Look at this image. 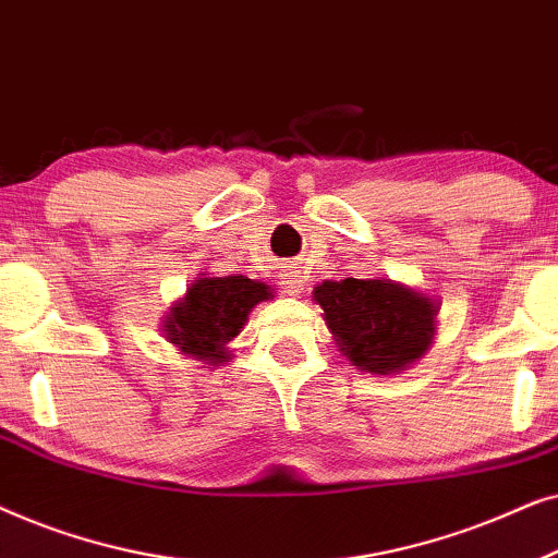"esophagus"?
<instances>
[{
    "mask_svg": "<svg viewBox=\"0 0 558 558\" xmlns=\"http://www.w3.org/2000/svg\"><path fill=\"white\" fill-rule=\"evenodd\" d=\"M304 287V281L300 277H284L281 281V289H284V294H300V289Z\"/></svg>",
    "mask_w": 558,
    "mask_h": 558,
    "instance_id": "1",
    "label": "esophagus"
}]
</instances>
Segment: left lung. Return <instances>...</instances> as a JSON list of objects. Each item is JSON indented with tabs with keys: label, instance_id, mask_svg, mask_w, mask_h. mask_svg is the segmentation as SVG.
Instances as JSON below:
<instances>
[{
	"label": "left lung",
	"instance_id": "obj_1",
	"mask_svg": "<svg viewBox=\"0 0 558 558\" xmlns=\"http://www.w3.org/2000/svg\"><path fill=\"white\" fill-rule=\"evenodd\" d=\"M315 302L342 355L361 371L399 373L432 345L434 302L391 279L323 281Z\"/></svg>",
	"mask_w": 558,
	"mask_h": 558
}]
</instances>
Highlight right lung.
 Instances as JSON below:
<instances>
[{"instance_id": "add662e5", "label": "right lung", "mask_w": 558, "mask_h": 558, "mask_svg": "<svg viewBox=\"0 0 558 558\" xmlns=\"http://www.w3.org/2000/svg\"><path fill=\"white\" fill-rule=\"evenodd\" d=\"M271 289L248 277H203L167 317V340L180 353L213 365L228 361L226 342L246 323L254 304L271 300Z\"/></svg>"}]
</instances>
